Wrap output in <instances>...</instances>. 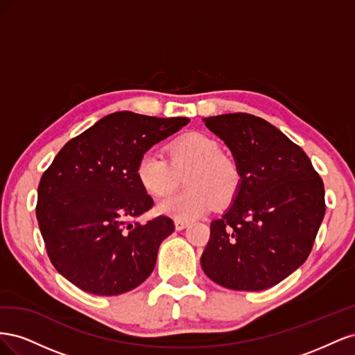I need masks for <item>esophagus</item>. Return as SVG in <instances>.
I'll use <instances>...</instances> for the list:
<instances>
[{"label":"esophagus","instance_id":"obj_1","mask_svg":"<svg viewBox=\"0 0 355 355\" xmlns=\"http://www.w3.org/2000/svg\"><path fill=\"white\" fill-rule=\"evenodd\" d=\"M188 225H189V223H188V222H185V220H178V219L175 220V227H176V230H178V231L185 230V228L188 227Z\"/></svg>","mask_w":355,"mask_h":355}]
</instances>
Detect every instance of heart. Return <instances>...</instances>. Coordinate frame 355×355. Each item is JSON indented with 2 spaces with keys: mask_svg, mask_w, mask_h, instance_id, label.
Returning a JSON list of instances; mask_svg holds the SVG:
<instances>
[{
  "mask_svg": "<svg viewBox=\"0 0 355 355\" xmlns=\"http://www.w3.org/2000/svg\"><path fill=\"white\" fill-rule=\"evenodd\" d=\"M168 161L154 153L139 158L135 176L139 187L153 198H164L185 175L187 191L159 202V213L178 220H192L207 214L214 204H228L240 187V168L222 153L220 144L211 136L188 133L167 146Z\"/></svg>",
  "mask_w": 355,
  "mask_h": 355,
  "instance_id": "heart-1",
  "label": "heart"
}]
</instances>
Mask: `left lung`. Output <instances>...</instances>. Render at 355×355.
Segmentation results:
<instances>
[{"label":"left lung","mask_w":355,"mask_h":355,"mask_svg":"<svg viewBox=\"0 0 355 355\" xmlns=\"http://www.w3.org/2000/svg\"><path fill=\"white\" fill-rule=\"evenodd\" d=\"M231 149L240 187L210 223L201 254L206 275L227 288L259 292L302 265L324 218V185L304 149L250 114L204 118Z\"/></svg>","instance_id":"left-lung-1"}]
</instances>
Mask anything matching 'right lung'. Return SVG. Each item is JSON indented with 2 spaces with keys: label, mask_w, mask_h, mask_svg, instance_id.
I'll return each mask as SVG.
<instances>
[{
  "label": "right lung",
  "mask_w": 355,
  "mask_h": 355,
  "mask_svg": "<svg viewBox=\"0 0 355 355\" xmlns=\"http://www.w3.org/2000/svg\"><path fill=\"white\" fill-rule=\"evenodd\" d=\"M188 123L185 116L114 112L53 159L38 185L37 219L53 266L72 284L114 296L151 275L175 223L167 216L135 220L154 206L135 170L149 148Z\"/></svg>",
  "instance_id": "right-lung-1"
}]
</instances>
